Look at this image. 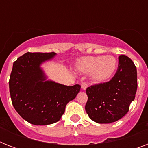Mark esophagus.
Returning <instances> with one entry per match:
<instances>
[{
  "label": "esophagus",
  "instance_id": "obj_1",
  "mask_svg": "<svg viewBox=\"0 0 148 148\" xmlns=\"http://www.w3.org/2000/svg\"><path fill=\"white\" fill-rule=\"evenodd\" d=\"M81 88H82L84 90H85L86 89L88 88V84L85 83V82H82V83H81Z\"/></svg>",
  "mask_w": 148,
  "mask_h": 148
}]
</instances>
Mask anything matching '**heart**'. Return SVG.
<instances>
[{"label":"heart","mask_w":148,"mask_h":148,"mask_svg":"<svg viewBox=\"0 0 148 148\" xmlns=\"http://www.w3.org/2000/svg\"><path fill=\"white\" fill-rule=\"evenodd\" d=\"M77 69L90 74L95 83L108 82L114 76L118 67V60L113 55L88 56L80 58L76 63Z\"/></svg>","instance_id":"heart-1"}]
</instances>
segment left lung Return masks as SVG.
Instances as JSON below:
<instances>
[{
    "label": "left lung",
    "mask_w": 148,
    "mask_h": 148,
    "mask_svg": "<svg viewBox=\"0 0 148 148\" xmlns=\"http://www.w3.org/2000/svg\"><path fill=\"white\" fill-rule=\"evenodd\" d=\"M116 74L110 81L87 88L85 110L90 119L98 124H110L128 112L138 88L137 68L131 59L120 55Z\"/></svg>",
    "instance_id": "left-lung-1"
}]
</instances>
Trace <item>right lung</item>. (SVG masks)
<instances>
[{
  "instance_id": "add662e5",
  "label": "right lung",
  "mask_w": 148,
  "mask_h": 148,
  "mask_svg": "<svg viewBox=\"0 0 148 148\" xmlns=\"http://www.w3.org/2000/svg\"><path fill=\"white\" fill-rule=\"evenodd\" d=\"M56 53H27L13 64L9 88L12 104L20 116L34 125L58 122L69 101L80 92L81 85L67 86L47 80L40 65Z\"/></svg>"
}]
</instances>
